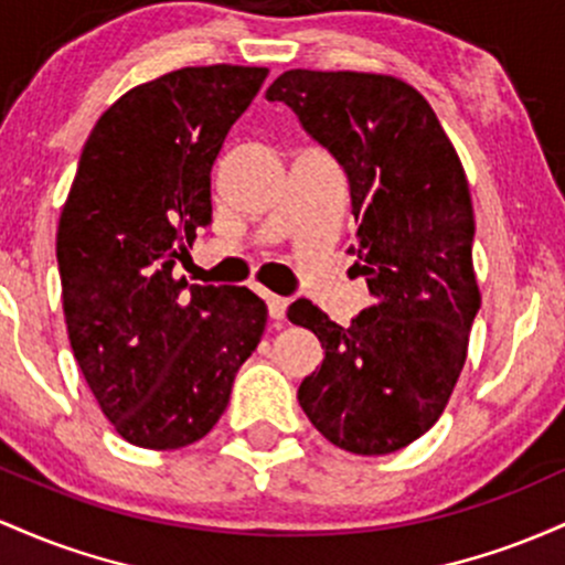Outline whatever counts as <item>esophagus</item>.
<instances>
[{"instance_id": "1", "label": "esophagus", "mask_w": 565, "mask_h": 565, "mask_svg": "<svg viewBox=\"0 0 565 565\" xmlns=\"http://www.w3.org/2000/svg\"><path fill=\"white\" fill-rule=\"evenodd\" d=\"M266 307H269V317L275 320V326L280 328L285 320V309H288V299H282V296H275V294H266Z\"/></svg>"}]
</instances>
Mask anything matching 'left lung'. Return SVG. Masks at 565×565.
Wrapping results in <instances>:
<instances>
[{
    "label": "left lung",
    "mask_w": 565,
    "mask_h": 565,
    "mask_svg": "<svg viewBox=\"0 0 565 565\" xmlns=\"http://www.w3.org/2000/svg\"><path fill=\"white\" fill-rule=\"evenodd\" d=\"M266 100L290 106L344 168L354 271L376 299L347 328L315 303H290V322L326 350L299 403L344 451H401L446 411L480 309L465 168L427 98L397 77L290 68Z\"/></svg>",
    "instance_id": "left-lung-1"
}]
</instances>
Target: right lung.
I'll use <instances>...</instances> for the list:
<instances>
[{"instance_id":"obj_1","label":"right lung","mask_w":565,"mask_h":565,"mask_svg":"<svg viewBox=\"0 0 565 565\" xmlns=\"http://www.w3.org/2000/svg\"><path fill=\"white\" fill-rule=\"evenodd\" d=\"M269 68L186 66L100 114L61 211L63 317L82 376L132 446L200 440L230 405L262 341L266 303L248 288L175 280L211 224V168Z\"/></svg>"}]
</instances>
